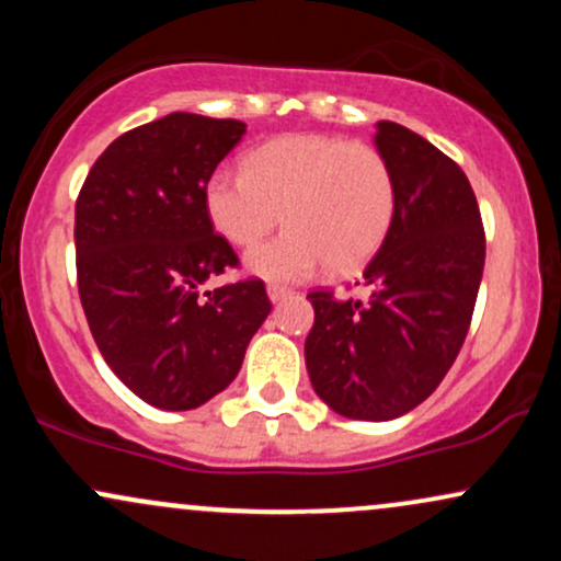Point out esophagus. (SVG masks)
Returning <instances> with one entry per match:
<instances>
[{
	"instance_id": "1",
	"label": "esophagus",
	"mask_w": 561,
	"mask_h": 561,
	"mask_svg": "<svg viewBox=\"0 0 561 561\" xmlns=\"http://www.w3.org/2000/svg\"><path fill=\"white\" fill-rule=\"evenodd\" d=\"M266 293H268V300H272V302H279V300H285V298H287L289 289H287V287H282V285H268V287H266Z\"/></svg>"
}]
</instances>
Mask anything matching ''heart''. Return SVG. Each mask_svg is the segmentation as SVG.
Instances as JSON below:
<instances>
[{
	"instance_id": "b5f03b06",
	"label": "heart",
	"mask_w": 561,
	"mask_h": 561,
	"mask_svg": "<svg viewBox=\"0 0 561 561\" xmlns=\"http://www.w3.org/2000/svg\"><path fill=\"white\" fill-rule=\"evenodd\" d=\"M210 227L248 255L266 279H306L321 266L353 274L382 248L398 210V184L377 147L332 134H285L263 141L242 171L216 169L203 190Z\"/></svg>"
}]
</instances>
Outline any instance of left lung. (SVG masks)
<instances>
[{"label":"left lung","instance_id":"obj_1","mask_svg":"<svg viewBox=\"0 0 561 561\" xmlns=\"http://www.w3.org/2000/svg\"><path fill=\"white\" fill-rule=\"evenodd\" d=\"M377 150L398 184V210L366 263L369 298L308 295L306 366L317 396L347 420L388 422L416 409L459 356L485 266V231L465 171L435 145L379 121Z\"/></svg>","mask_w":561,"mask_h":561}]
</instances>
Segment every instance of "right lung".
<instances>
[{"label": "right lung", "instance_id": "obj_1", "mask_svg": "<svg viewBox=\"0 0 561 561\" xmlns=\"http://www.w3.org/2000/svg\"><path fill=\"white\" fill-rule=\"evenodd\" d=\"M244 124L171 113L96 158L76 199V274L102 358L141 401L190 411L229 388L272 302L261 279L199 295L237 266L203 190Z\"/></svg>", "mask_w": 561, "mask_h": 561}]
</instances>
